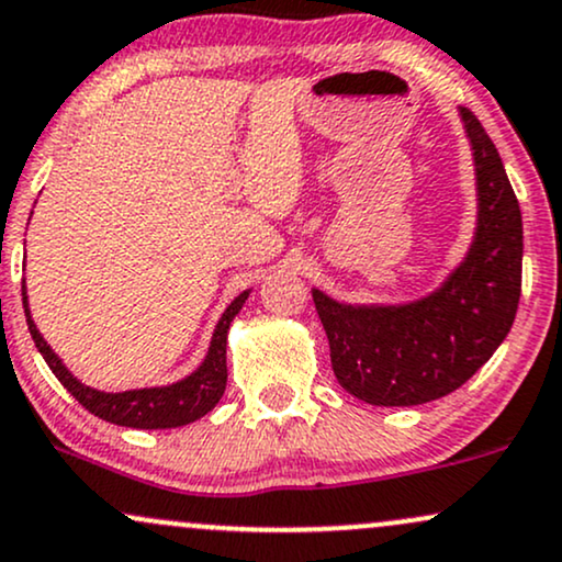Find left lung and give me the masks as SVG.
Listing matches in <instances>:
<instances>
[{"mask_svg": "<svg viewBox=\"0 0 562 562\" xmlns=\"http://www.w3.org/2000/svg\"><path fill=\"white\" fill-rule=\"evenodd\" d=\"M474 148L479 220L469 256L445 285L403 306H346L314 290L337 382L371 405L450 395L490 361L520 299L524 225L503 159L476 114L461 110Z\"/></svg>", "mask_w": 562, "mask_h": 562, "instance_id": "left-lung-1", "label": "left lung"}]
</instances>
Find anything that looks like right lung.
<instances>
[{
    "label": "right lung",
    "mask_w": 562,
    "mask_h": 562,
    "mask_svg": "<svg viewBox=\"0 0 562 562\" xmlns=\"http://www.w3.org/2000/svg\"><path fill=\"white\" fill-rule=\"evenodd\" d=\"M248 299V290L235 299L222 314L220 324H216L212 346L199 369L193 371L186 380L167 384V387H144V390H127V392H99L93 387H86L83 382H78L76 376L67 371V367L59 361L57 353L46 346L42 333L36 329V324L31 319L29 311V295H25L23 285V308H25V322H29L31 337L36 342L38 353L44 356V361L49 363L59 382L65 384V390L70 392L76 401L83 405L86 411H91L93 416L104 418V422L117 424V427H133V429H175L186 427V424L195 422V418L206 416L209 411L220 403L222 392L227 384V329L229 322L235 319V314L243 308V303Z\"/></svg>",
    "instance_id": "1"
}]
</instances>
